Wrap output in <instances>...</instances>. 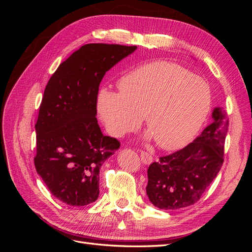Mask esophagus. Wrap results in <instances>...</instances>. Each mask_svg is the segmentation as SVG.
I'll return each mask as SVG.
<instances>
[{"label": "esophagus", "instance_id": "34e87169", "mask_svg": "<svg viewBox=\"0 0 252 252\" xmlns=\"http://www.w3.org/2000/svg\"><path fill=\"white\" fill-rule=\"evenodd\" d=\"M140 157H141L142 162L145 163V164H150L152 161H154V158H152V156L146 151L141 150L140 151Z\"/></svg>", "mask_w": 252, "mask_h": 252}]
</instances>
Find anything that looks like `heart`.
<instances>
[{
    "instance_id": "obj_1",
    "label": "heart",
    "mask_w": 252,
    "mask_h": 252,
    "mask_svg": "<svg viewBox=\"0 0 252 252\" xmlns=\"http://www.w3.org/2000/svg\"><path fill=\"white\" fill-rule=\"evenodd\" d=\"M119 94L102 90L97 111L113 136L138 127L145 117L159 147L177 149L191 140L211 107V90L203 78L167 61L142 65L119 82Z\"/></svg>"
}]
</instances>
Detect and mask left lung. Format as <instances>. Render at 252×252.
I'll use <instances>...</instances> for the list:
<instances>
[{"mask_svg":"<svg viewBox=\"0 0 252 252\" xmlns=\"http://www.w3.org/2000/svg\"><path fill=\"white\" fill-rule=\"evenodd\" d=\"M212 119L193 142L148 167L146 192L156 207L177 210L191 206L216 179L224 162L229 120L220 108H215Z\"/></svg>","mask_w":252,"mask_h":252,"instance_id":"left-lung-1","label":"left lung"}]
</instances>
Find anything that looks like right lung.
<instances>
[{"label": "right lung", "mask_w": 252, "mask_h": 252, "mask_svg": "<svg viewBox=\"0 0 252 252\" xmlns=\"http://www.w3.org/2000/svg\"><path fill=\"white\" fill-rule=\"evenodd\" d=\"M136 46L86 44L51 75L35 124L36 172L52 195L69 206L94 202L104 162L119 149L116 138L97 124L98 86L105 75Z\"/></svg>", "instance_id": "right-lung-1"}]
</instances>
